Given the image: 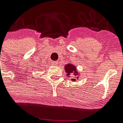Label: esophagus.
Returning <instances> with one entry per match:
<instances>
[{
	"label": "esophagus",
	"instance_id": "obj_1",
	"mask_svg": "<svg viewBox=\"0 0 123 123\" xmlns=\"http://www.w3.org/2000/svg\"><path fill=\"white\" fill-rule=\"evenodd\" d=\"M58 64H59V62L58 61L53 62V64L54 65H55V66H57V65H58Z\"/></svg>",
	"mask_w": 123,
	"mask_h": 123
}]
</instances>
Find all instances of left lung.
<instances>
[{"instance_id": "8db88e82", "label": "left lung", "mask_w": 123, "mask_h": 123, "mask_svg": "<svg viewBox=\"0 0 123 123\" xmlns=\"http://www.w3.org/2000/svg\"><path fill=\"white\" fill-rule=\"evenodd\" d=\"M64 70H65V72H67V76L68 77L70 76V75L72 74L74 75V76H72V77H74V78H78V70H76V67H75L74 64H68L67 65H65V67H64ZM72 80H74V82L76 79L74 78H73L72 79Z\"/></svg>"}]
</instances>
